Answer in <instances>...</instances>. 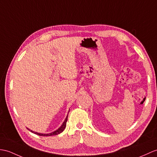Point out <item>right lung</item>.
I'll return each instance as SVG.
<instances>
[{
  "label": "right lung",
  "mask_w": 157,
  "mask_h": 157,
  "mask_svg": "<svg viewBox=\"0 0 157 157\" xmlns=\"http://www.w3.org/2000/svg\"><path fill=\"white\" fill-rule=\"evenodd\" d=\"M70 112V111H69ZM67 117H68V115L67 116L66 118L65 119L63 123L62 124V125L59 127V128H58L57 130H56V131H54V132H52L51 133H47V134H42V133H38V132H34V131H32L31 130H29V128H27L28 130H29L31 131V132L34 133V134H37V135H39V136H54V135H57L58 134H60L61 132H63V131L64 130V129L65 128V127H66V122H67Z\"/></svg>",
  "instance_id": "obj_1"
}]
</instances>
